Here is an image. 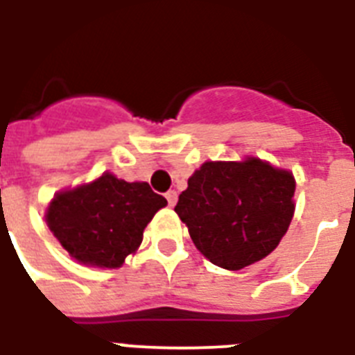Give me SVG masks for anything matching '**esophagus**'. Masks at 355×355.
Instances as JSON below:
<instances>
[{"instance_id": "34e87169", "label": "esophagus", "mask_w": 355, "mask_h": 355, "mask_svg": "<svg viewBox=\"0 0 355 355\" xmlns=\"http://www.w3.org/2000/svg\"><path fill=\"white\" fill-rule=\"evenodd\" d=\"M166 198H168V204L169 206H175V204H177V200H178V193L175 191V189H169L168 193H166Z\"/></svg>"}]
</instances>
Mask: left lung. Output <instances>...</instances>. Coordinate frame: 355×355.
I'll return each mask as SVG.
<instances>
[{"mask_svg": "<svg viewBox=\"0 0 355 355\" xmlns=\"http://www.w3.org/2000/svg\"><path fill=\"white\" fill-rule=\"evenodd\" d=\"M293 193L292 171L266 160H209L187 178L175 211L207 261L243 270L279 246L295 211Z\"/></svg>", "mask_w": 355, "mask_h": 355, "instance_id": "obj_1", "label": "left lung"}]
</instances>
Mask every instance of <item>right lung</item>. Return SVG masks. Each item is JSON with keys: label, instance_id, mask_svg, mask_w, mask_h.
I'll use <instances>...</instances> for the list:
<instances>
[{"label": "right lung", "instance_id": "add662e5", "mask_svg": "<svg viewBox=\"0 0 355 355\" xmlns=\"http://www.w3.org/2000/svg\"><path fill=\"white\" fill-rule=\"evenodd\" d=\"M166 206L148 182H125L105 171L93 182L58 191L45 220L74 261L111 270L137 252L146 226Z\"/></svg>", "mask_w": 355, "mask_h": 355}]
</instances>
